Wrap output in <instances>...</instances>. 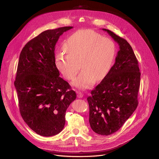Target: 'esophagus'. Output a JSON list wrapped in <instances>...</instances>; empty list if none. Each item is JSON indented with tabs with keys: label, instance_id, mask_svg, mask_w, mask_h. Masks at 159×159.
<instances>
[{
	"label": "esophagus",
	"instance_id": "34e87169",
	"mask_svg": "<svg viewBox=\"0 0 159 159\" xmlns=\"http://www.w3.org/2000/svg\"><path fill=\"white\" fill-rule=\"evenodd\" d=\"M83 96H84V94L82 93L81 92H79L78 94H77V97L79 98H82Z\"/></svg>",
	"mask_w": 159,
	"mask_h": 159
}]
</instances>
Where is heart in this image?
<instances>
[{"label":"heart","mask_w":159,"mask_h":159,"mask_svg":"<svg viewBox=\"0 0 159 159\" xmlns=\"http://www.w3.org/2000/svg\"><path fill=\"white\" fill-rule=\"evenodd\" d=\"M64 49L55 55L57 68L66 79L72 80L81 64L83 70L73 82L75 86L81 89L89 88L94 79L99 80L106 76L116 53L112 40L91 30L73 33L66 40Z\"/></svg>","instance_id":"heart-1"}]
</instances>
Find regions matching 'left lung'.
Masks as SVG:
<instances>
[{
	"instance_id": "8db88e82",
	"label": "left lung",
	"mask_w": 159,
	"mask_h": 159,
	"mask_svg": "<svg viewBox=\"0 0 159 159\" xmlns=\"http://www.w3.org/2000/svg\"><path fill=\"white\" fill-rule=\"evenodd\" d=\"M119 46L115 62L87 98L90 127L97 134L109 135L118 131L138 106L140 72L138 61L128 42L109 30Z\"/></svg>"
}]
</instances>
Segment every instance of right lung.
Masks as SVG:
<instances>
[{
    "label": "right lung",
    "mask_w": 159,
    "mask_h": 159,
    "mask_svg": "<svg viewBox=\"0 0 159 159\" xmlns=\"http://www.w3.org/2000/svg\"><path fill=\"white\" fill-rule=\"evenodd\" d=\"M72 26L42 32L24 46L14 82L24 122L37 134L54 136L64 127L66 111L77 97L55 62V45Z\"/></svg>",
    "instance_id": "obj_1"
}]
</instances>
